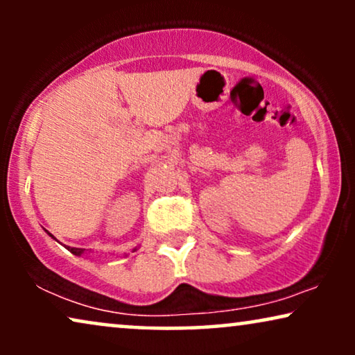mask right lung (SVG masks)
Segmentation results:
<instances>
[{"label":"right lung","instance_id":"right-lung-1","mask_svg":"<svg viewBox=\"0 0 355 355\" xmlns=\"http://www.w3.org/2000/svg\"><path fill=\"white\" fill-rule=\"evenodd\" d=\"M45 231H46V230H45ZM46 234L50 236V237H53V239H56V237L53 236L51 232H48V231H46ZM137 249H139V245H135L134 249L130 250V252H135V250H137ZM84 250H85V249H76V247H69V252H71V254H74V255H77V257H80L82 254H84ZM128 255H129V254H125V257H128Z\"/></svg>","mask_w":355,"mask_h":355}]
</instances>
